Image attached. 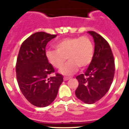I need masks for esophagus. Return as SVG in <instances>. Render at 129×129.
Returning <instances> with one entry per match:
<instances>
[{"label": "esophagus", "instance_id": "obj_1", "mask_svg": "<svg viewBox=\"0 0 129 129\" xmlns=\"http://www.w3.org/2000/svg\"><path fill=\"white\" fill-rule=\"evenodd\" d=\"M70 79H71V78H69V77H63V80H64V81H67V80H69Z\"/></svg>", "mask_w": 129, "mask_h": 129}]
</instances>
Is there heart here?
I'll use <instances>...</instances> for the list:
<instances>
[{
	"instance_id": "1",
	"label": "heart",
	"mask_w": 129,
	"mask_h": 129,
	"mask_svg": "<svg viewBox=\"0 0 129 129\" xmlns=\"http://www.w3.org/2000/svg\"><path fill=\"white\" fill-rule=\"evenodd\" d=\"M56 50L47 49L45 56L54 67L60 69L66 60L69 62L60 69L65 75H72L78 68L84 69L91 63L93 57V44L87 36L69 37L55 44Z\"/></svg>"
}]
</instances>
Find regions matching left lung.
I'll list each match as a JSON object with an SVG mask.
<instances>
[{"label": "left lung", "mask_w": 129, "mask_h": 129, "mask_svg": "<svg viewBox=\"0 0 129 129\" xmlns=\"http://www.w3.org/2000/svg\"><path fill=\"white\" fill-rule=\"evenodd\" d=\"M88 33L95 44L93 59L84 74L76 77L79 86L75 95L83 102L92 104L104 97L110 87L115 73V62L109 43L93 31Z\"/></svg>", "instance_id": "obj_1"}]
</instances>
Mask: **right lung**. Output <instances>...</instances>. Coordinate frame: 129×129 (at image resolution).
Masks as SVG:
<instances>
[{
    "label": "right lung",
    "instance_id": "right-lung-1",
    "mask_svg": "<svg viewBox=\"0 0 129 129\" xmlns=\"http://www.w3.org/2000/svg\"><path fill=\"white\" fill-rule=\"evenodd\" d=\"M57 37L44 32L33 34L21 45L16 63L17 82L22 93L32 105L39 107L49 105L56 98L63 76L54 69L45 56V47Z\"/></svg>",
    "mask_w": 129,
    "mask_h": 129
}]
</instances>
